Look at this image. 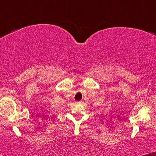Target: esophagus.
<instances>
[{
  "instance_id": "1",
  "label": "esophagus",
  "mask_w": 156,
  "mask_h": 156,
  "mask_svg": "<svg viewBox=\"0 0 156 156\" xmlns=\"http://www.w3.org/2000/svg\"><path fill=\"white\" fill-rule=\"evenodd\" d=\"M75 103H76V104H82V101H76V102H75Z\"/></svg>"
}]
</instances>
